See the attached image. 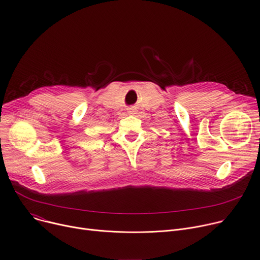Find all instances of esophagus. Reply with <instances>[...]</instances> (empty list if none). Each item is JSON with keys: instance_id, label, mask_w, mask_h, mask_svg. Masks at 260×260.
Masks as SVG:
<instances>
[{"instance_id": "esophagus-1", "label": "esophagus", "mask_w": 260, "mask_h": 260, "mask_svg": "<svg viewBox=\"0 0 260 260\" xmlns=\"http://www.w3.org/2000/svg\"><path fill=\"white\" fill-rule=\"evenodd\" d=\"M129 112H133V111H129Z\"/></svg>"}]
</instances>
